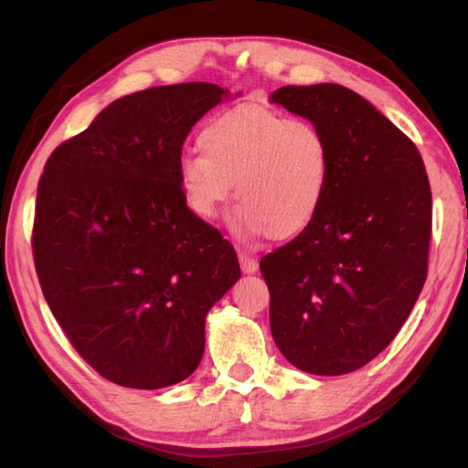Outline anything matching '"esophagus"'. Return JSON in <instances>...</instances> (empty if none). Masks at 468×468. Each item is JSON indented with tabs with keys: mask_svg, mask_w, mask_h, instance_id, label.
Instances as JSON below:
<instances>
[{
	"mask_svg": "<svg viewBox=\"0 0 468 468\" xmlns=\"http://www.w3.org/2000/svg\"><path fill=\"white\" fill-rule=\"evenodd\" d=\"M239 264H241V271L245 274H253L258 271V260L250 256V253H243V251L239 253Z\"/></svg>",
	"mask_w": 468,
	"mask_h": 468,
	"instance_id": "esophagus-1",
	"label": "esophagus"
}]
</instances>
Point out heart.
Instances as JSON below:
<instances>
[{
    "instance_id": "obj_1",
    "label": "heart",
    "mask_w": 468,
    "mask_h": 468,
    "mask_svg": "<svg viewBox=\"0 0 468 468\" xmlns=\"http://www.w3.org/2000/svg\"><path fill=\"white\" fill-rule=\"evenodd\" d=\"M202 156L179 163L187 208L212 220L235 186L231 229L241 239H291L314 225L332 176V148L310 120H289L260 105H237L202 130Z\"/></svg>"
}]
</instances>
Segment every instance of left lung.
<instances>
[{
    "label": "left lung",
    "mask_w": 468,
    "mask_h": 468,
    "mask_svg": "<svg viewBox=\"0 0 468 468\" xmlns=\"http://www.w3.org/2000/svg\"><path fill=\"white\" fill-rule=\"evenodd\" d=\"M271 101L318 125L332 148L318 218L260 260L272 338L297 369L343 376L392 343L423 289L430 179L413 140L345 86H282Z\"/></svg>",
    "instance_id": "1"
}]
</instances>
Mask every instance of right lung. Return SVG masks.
Returning a JSON list of instances; mask_svg holds the SVG:
<instances>
[{
    "label": "right lung",
    "instance_id": "1",
    "mask_svg": "<svg viewBox=\"0 0 468 468\" xmlns=\"http://www.w3.org/2000/svg\"><path fill=\"white\" fill-rule=\"evenodd\" d=\"M225 89L154 86L111 102L47 158L33 258L78 355L125 388L192 376L206 314L241 276L233 245L187 208L181 146Z\"/></svg>",
    "mask_w": 468,
    "mask_h": 468
}]
</instances>
